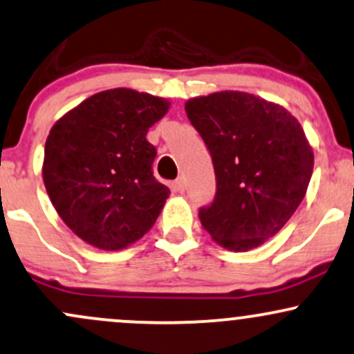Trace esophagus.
<instances>
[{"label":"esophagus","mask_w":354,"mask_h":354,"mask_svg":"<svg viewBox=\"0 0 354 354\" xmlns=\"http://www.w3.org/2000/svg\"><path fill=\"white\" fill-rule=\"evenodd\" d=\"M173 189L178 193H183L185 192V180L183 178H176V180L173 181Z\"/></svg>","instance_id":"obj_1"}]
</instances>
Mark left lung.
Returning <instances> with one entry per match:
<instances>
[{
	"mask_svg": "<svg viewBox=\"0 0 354 354\" xmlns=\"http://www.w3.org/2000/svg\"><path fill=\"white\" fill-rule=\"evenodd\" d=\"M212 154L216 193L200 208L216 243L247 252L274 236L294 215L314 166L299 120L279 104L225 91L185 104Z\"/></svg>",
	"mask_w": 354,
	"mask_h": 354,
	"instance_id": "obj_1",
	"label": "left lung"
}]
</instances>
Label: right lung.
Instances as JSON below:
<instances>
[{"label": "right lung", "mask_w": 354, "mask_h": 354, "mask_svg": "<svg viewBox=\"0 0 354 354\" xmlns=\"http://www.w3.org/2000/svg\"><path fill=\"white\" fill-rule=\"evenodd\" d=\"M168 109L161 97L111 88L53 124L45 142L46 193L65 225L91 245L126 248L161 213L169 188L154 178L156 147L146 134Z\"/></svg>", "instance_id": "right-lung-1"}]
</instances>
